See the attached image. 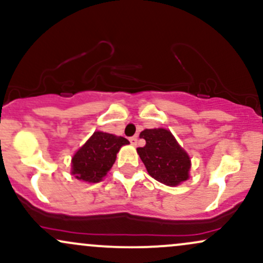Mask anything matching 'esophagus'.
Here are the masks:
<instances>
[{
  "instance_id": "obj_1",
  "label": "esophagus",
  "mask_w": 263,
  "mask_h": 263,
  "mask_svg": "<svg viewBox=\"0 0 263 263\" xmlns=\"http://www.w3.org/2000/svg\"><path fill=\"white\" fill-rule=\"evenodd\" d=\"M129 142H131V144H134V146H137V142H138L137 136H134V137L129 138Z\"/></svg>"
}]
</instances>
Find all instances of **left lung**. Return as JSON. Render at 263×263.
Segmentation results:
<instances>
[{
	"label": "left lung",
	"instance_id": "8db88e82",
	"mask_svg": "<svg viewBox=\"0 0 263 263\" xmlns=\"http://www.w3.org/2000/svg\"><path fill=\"white\" fill-rule=\"evenodd\" d=\"M140 137L146 140V146L138 147L137 152L151 177L171 186L188 179L189 156L178 144L171 131L144 129Z\"/></svg>",
	"mask_w": 263,
	"mask_h": 263
}]
</instances>
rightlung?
I'll return each mask as SVG.
<instances>
[{
  "label": "right lung",
  "mask_w": 263,
  "mask_h": 263,
  "mask_svg": "<svg viewBox=\"0 0 263 263\" xmlns=\"http://www.w3.org/2000/svg\"><path fill=\"white\" fill-rule=\"evenodd\" d=\"M127 143L129 142L125 137L93 132L89 141L73 157L71 173L84 182H100L116 161V153Z\"/></svg>",
  "instance_id": "add662e5"
}]
</instances>
